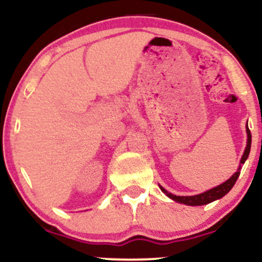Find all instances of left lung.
<instances>
[{"mask_svg": "<svg viewBox=\"0 0 262 262\" xmlns=\"http://www.w3.org/2000/svg\"><path fill=\"white\" fill-rule=\"evenodd\" d=\"M246 133H248V144H246L245 151H244V154H243V158H242V160H240V164H244L246 159H248L249 152H250V148H251V133H250V129H249L248 125H246ZM239 175H240V169L237 170L236 172L234 173V175L231 176L229 180H227L224 183H222V185H219V186H217V187H214L212 189H208V191L203 192V193L196 194V196H176V194H172V193H170V192H167L166 189L162 188L161 186H160V188L167 197L172 198V200L176 201V202L183 203V204H186V206H203V204H208L210 202H213V201L219 200V198L225 196V194H227L228 192L233 188V186L235 185Z\"/></svg>", "mask_w": 262, "mask_h": 262, "instance_id": "1", "label": "left lung"}]
</instances>
